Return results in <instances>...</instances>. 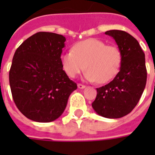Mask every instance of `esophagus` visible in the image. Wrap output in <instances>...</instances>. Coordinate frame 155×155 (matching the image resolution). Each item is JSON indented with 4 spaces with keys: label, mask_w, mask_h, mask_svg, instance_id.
Wrapping results in <instances>:
<instances>
[{
    "label": "esophagus",
    "mask_w": 155,
    "mask_h": 155,
    "mask_svg": "<svg viewBox=\"0 0 155 155\" xmlns=\"http://www.w3.org/2000/svg\"><path fill=\"white\" fill-rule=\"evenodd\" d=\"M78 88H79V89H84V88H85V85L81 84H78Z\"/></svg>",
    "instance_id": "esophagus-1"
}]
</instances>
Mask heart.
<instances>
[{
	"label": "heart",
	"mask_w": 155,
	"mask_h": 155,
	"mask_svg": "<svg viewBox=\"0 0 155 155\" xmlns=\"http://www.w3.org/2000/svg\"><path fill=\"white\" fill-rule=\"evenodd\" d=\"M72 51L61 55V64L69 77L75 78L81 71L89 81L105 84L113 80L120 71L122 54L120 49L107 45L97 39L80 41L72 47Z\"/></svg>",
	"instance_id": "heart-1"
}]
</instances>
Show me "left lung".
Returning a JSON list of instances; mask_svg holds the SVG:
<instances>
[{
    "mask_svg": "<svg viewBox=\"0 0 155 155\" xmlns=\"http://www.w3.org/2000/svg\"><path fill=\"white\" fill-rule=\"evenodd\" d=\"M105 34L115 41L122 61L114 80L96 89L92 107L101 116L118 119L133 110L143 94L147 81L145 57L138 41L129 33L111 30Z\"/></svg>",
    "mask_w": 155,
    "mask_h": 155,
    "instance_id": "8db88e82",
    "label": "left lung"
}]
</instances>
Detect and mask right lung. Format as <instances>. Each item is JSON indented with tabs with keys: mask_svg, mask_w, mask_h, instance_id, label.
Returning a JSON list of instances; mask_svg holds the SVG:
<instances>
[{
	"mask_svg": "<svg viewBox=\"0 0 155 155\" xmlns=\"http://www.w3.org/2000/svg\"><path fill=\"white\" fill-rule=\"evenodd\" d=\"M65 37L37 32L13 56L9 81L16 107L30 120L48 123L63 114L77 84L63 71L61 55Z\"/></svg>",
	"mask_w": 155,
	"mask_h": 155,
	"instance_id": "right-lung-1",
	"label": "right lung"
}]
</instances>
